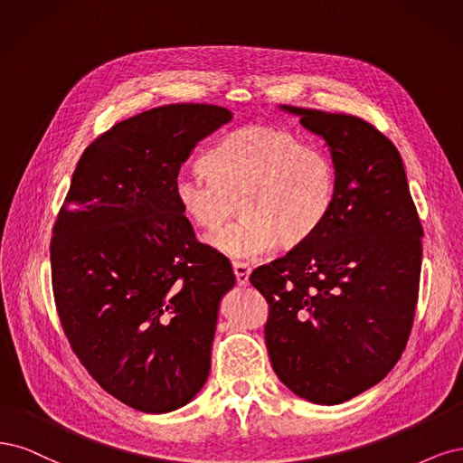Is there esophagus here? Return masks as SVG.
<instances>
[{"instance_id": "34e87169", "label": "esophagus", "mask_w": 463, "mask_h": 463, "mask_svg": "<svg viewBox=\"0 0 463 463\" xmlns=\"http://www.w3.org/2000/svg\"><path fill=\"white\" fill-rule=\"evenodd\" d=\"M232 271H234V277H236V282L241 287H246L248 285V279H250V265L248 263H242V261H232Z\"/></svg>"}]
</instances>
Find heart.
Listing matches in <instances>:
<instances>
[{
    "instance_id": "obj_1",
    "label": "heart",
    "mask_w": 463,
    "mask_h": 463,
    "mask_svg": "<svg viewBox=\"0 0 463 463\" xmlns=\"http://www.w3.org/2000/svg\"><path fill=\"white\" fill-rule=\"evenodd\" d=\"M205 171H183L175 198L202 231H215L232 212L242 217L210 236L232 260H256L275 242L294 248L319 231L336 198V165L321 146L302 144L275 127H244L203 157Z\"/></svg>"
}]
</instances>
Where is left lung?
<instances>
[{
  "mask_svg": "<svg viewBox=\"0 0 463 463\" xmlns=\"http://www.w3.org/2000/svg\"><path fill=\"white\" fill-rule=\"evenodd\" d=\"M325 138L336 165L329 217L287 256L253 269L269 304L277 377L316 404H340L386 377L415 317L423 227L396 146L360 117L285 106Z\"/></svg>",
  "mask_w": 463,
  "mask_h": 463,
  "instance_id": "left-lung-1",
  "label": "left lung"
}]
</instances>
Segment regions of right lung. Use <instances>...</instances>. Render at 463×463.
Here are the masks:
<instances>
[{"label": "right lung", "instance_id": "obj_1", "mask_svg": "<svg viewBox=\"0 0 463 463\" xmlns=\"http://www.w3.org/2000/svg\"><path fill=\"white\" fill-rule=\"evenodd\" d=\"M231 118L219 106L173 103L117 123L84 150L53 225L63 333L101 389L134 410L181 408L210 375L234 273L194 234L175 178Z\"/></svg>", "mask_w": 463, "mask_h": 463}]
</instances>
